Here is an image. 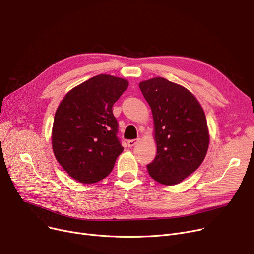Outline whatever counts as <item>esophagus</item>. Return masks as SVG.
Instances as JSON below:
<instances>
[{"mask_svg":"<svg viewBox=\"0 0 254 254\" xmlns=\"http://www.w3.org/2000/svg\"><path fill=\"white\" fill-rule=\"evenodd\" d=\"M137 141H138V139H130V140L127 141V144H128L129 147H131V146H133L134 144H136Z\"/></svg>","mask_w":254,"mask_h":254,"instance_id":"obj_1","label":"esophagus"}]
</instances>
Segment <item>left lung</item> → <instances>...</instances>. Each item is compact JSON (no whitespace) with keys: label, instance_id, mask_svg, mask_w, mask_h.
<instances>
[{"label":"left lung","instance_id":"obj_1","mask_svg":"<svg viewBox=\"0 0 254 254\" xmlns=\"http://www.w3.org/2000/svg\"><path fill=\"white\" fill-rule=\"evenodd\" d=\"M150 104L155 126L157 155L146 166L162 185L174 186L196 171L209 145L205 113L187 88L157 77L139 83Z\"/></svg>","mask_w":254,"mask_h":254}]
</instances>
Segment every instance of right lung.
<instances>
[{"mask_svg": "<svg viewBox=\"0 0 254 254\" xmlns=\"http://www.w3.org/2000/svg\"><path fill=\"white\" fill-rule=\"evenodd\" d=\"M128 85L125 79L98 74L72 88L59 103L52 127L53 153L79 183L103 180L123 152L112 109Z\"/></svg>", "mask_w": 254, "mask_h": 254, "instance_id": "right-lung-1", "label": "right lung"}]
</instances>
